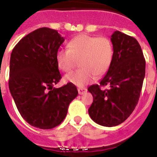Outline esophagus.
<instances>
[{"mask_svg":"<svg viewBox=\"0 0 157 157\" xmlns=\"http://www.w3.org/2000/svg\"><path fill=\"white\" fill-rule=\"evenodd\" d=\"M86 91H87V89L86 88H78V93L79 94H81V95L84 94Z\"/></svg>","mask_w":157,"mask_h":157,"instance_id":"esophagus-1","label":"esophagus"}]
</instances>
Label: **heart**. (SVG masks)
Listing matches in <instances>:
<instances>
[{
	"mask_svg": "<svg viewBox=\"0 0 157 157\" xmlns=\"http://www.w3.org/2000/svg\"><path fill=\"white\" fill-rule=\"evenodd\" d=\"M67 47V50L57 52V64L67 72L73 68L76 60H80L81 68L65 76L67 82L78 87L92 83L96 75L103 76L112 65L114 49L107 37L80 34L69 40Z\"/></svg>",
	"mask_w": 157,
	"mask_h": 157,
	"instance_id": "heart-1",
	"label": "heart"
}]
</instances>
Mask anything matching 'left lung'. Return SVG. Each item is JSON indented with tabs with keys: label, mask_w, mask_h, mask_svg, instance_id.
Here are the masks:
<instances>
[{
	"label": "left lung",
	"mask_w": 157,
	"mask_h": 157,
	"mask_svg": "<svg viewBox=\"0 0 157 157\" xmlns=\"http://www.w3.org/2000/svg\"><path fill=\"white\" fill-rule=\"evenodd\" d=\"M114 54L112 65L100 85L88 88L93 95L90 117L103 126L112 127L124 122L139 102L146 61L135 38L119 31L111 36ZM107 85V89H101Z\"/></svg>",
	"instance_id": "obj_1"
}]
</instances>
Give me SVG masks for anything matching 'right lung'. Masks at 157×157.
I'll return each instance as SVG.
<instances>
[{"label": "right lung", "mask_w": 157, "mask_h": 157, "mask_svg": "<svg viewBox=\"0 0 157 157\" xmlns=\"http://www.w3.org/2000/svg\"><path fill=\"white\" fill-rule=\"evenodd\" d=\"M64 41L56 30L40 28L14 46L10 55L9 88L28 124L42 129L60 124L78 94L73 84L54 88L61 79L56 54Z\"/></svg>", "instance_id": "right-lung-1"}]
</instances>
